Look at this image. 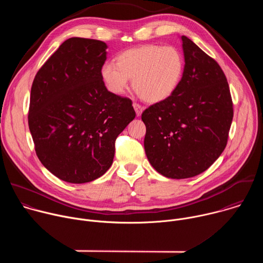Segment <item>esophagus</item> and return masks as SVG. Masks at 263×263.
Returning <instances> with one entry per match:
<instances>
[{
    "instance_id": "esophagus-1",
    "label": "esophagus",
    "mask_w": 263,
    "mask_h": 263,
    "mask_svg": "<svg viewBox=\"0 0 263 263\" xmlns=\"http://www.w3.org/2000/svg\"><path fill=\"white\" fill-rule=\"evenodd\" d=\"M133 107H134V109H135V112H136V115H137V117H139L140 115H141V112H142V110H143V108L141 107V105H139L138 103H133Z\"/></svg>"
}]
</instances>
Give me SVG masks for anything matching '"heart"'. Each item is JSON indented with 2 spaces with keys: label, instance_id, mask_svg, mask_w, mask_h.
Listing matches in <instances>:
<instances>
[{
  "label": "heart",
  "instance_id": "b5f03b06",
  "mask_svg": "<svg viewBox=\"0 0 263 263\" xmlns=\"http://www.w3.org/2000/svg\"><path fill=\"white\" fill-rule=\"evenodd\" d=\"M184 71V59L175 47L142 45L128 49L117 57V64L106 62L102 80L114 95H123L129 79L135 92L147 103L170 98L179 86Z\"/></svg>",
  "mask_w": 263,
  "mask_h": 263
}]
</instances>
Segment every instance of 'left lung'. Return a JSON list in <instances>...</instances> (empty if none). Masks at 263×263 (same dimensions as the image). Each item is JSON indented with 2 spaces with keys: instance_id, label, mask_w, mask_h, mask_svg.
Returning a JSON list of instances; mask_svg holds the SVG:
<instances>
[{
  "instance_id": "8db88e82",
  "label": "left lung",
  "mask_w": 263,
  "mask_h": 263,
  "mask_svg": "<svg viewBox=\"0 0 263 263\" xmlns=\"http://www.w3.org/2000/svg\"><path fill=\"white\" fill-rule=\"evenodd\" d=\"M184 71L174 93L141 115L144 151L152 166L172 179L205 172L227 145L233 103L218 63L181 36Z\"/></svg>"
}]
</instances>
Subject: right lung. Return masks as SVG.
<instances>
[{
	"instance_id": "obj_1",
	"label": "right lung",
	"mask_w": 263,
	"mask_h": 263,
	"mask_svg": "<svg viewBox=\"0 0 263 263\" xmlns=\"http://www.w3.org/2000/svg\"><path fill=\"white\" fill-rule=\"evenodd\" d=\"M106 49L101 41L68 39L32 83L28 124L36 155L65 182L104 175L119 134L136 116L132 101L108 91L102 80Z\"/></svg>"
}]
</instances>
